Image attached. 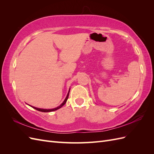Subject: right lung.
I'll list each match as a JSON object with an SVG mask.
<instances>
[{
    "label": "right lung",
    "instance_id": "right-lung-1",
    "mask_svg": "<svg viewBox=\"0 0 154 154\" xmlns=\"http://www.w3.org/2000/svg\"><path fill=\"white\" fill-rule=\"evenodd\" d=\"M69 92H70V89L69 90L68 94H67V96H66V99H65V100H64V101H63V103H62L61 105H60V106H57V107H56V108H54V109H45L37 108V107H35V106H31V105H28L31 106L32 107V108H33V109H36V110H38V111H40V112H49L55 111V110H58V109H60V108H61V107H62L65 104H66V101H67V99H68Z\"/></svg>",
    "mask_w": 154,
    "mask_h": 154
}]
</instances>
